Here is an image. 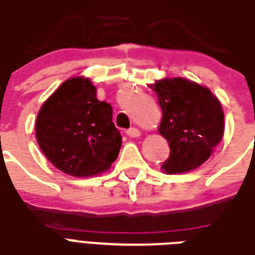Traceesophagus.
I'll use <instances>...</instances> for the list:
<instances>
[{"label": "esophagus", "mask_w": 255, "mask_h": 255, "mask_svg": "<svg viewBox=\"0 0 255 255\" xmlns=\"http://www.w3.org/2000/svg\"><path fill=\"white\" fill-rule=\"evenodd\" d=\"M139 130L137 128H130V129L126 130V135H129L131 138H135V137H139Z\"/></svg>", "instance_id": "obj_1"}]
</instances>
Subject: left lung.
<instances>
[{
  "label": "left lung",
  "instance_id": "1",
  "mask_svg": "<svg viewBox=\"0 0 255 255\" xmlns=\"http://www.w3.org/2000/svg\"><path fill=\"white\" fill-rule=\"evenodd\" d=\"M150 89L162 110L158 131L171 148L162 169L183 173L202 165L223 137L221 102L207 87L183 78L158 80Z\"/></svg>",
  "mask_w": 255,
  "mask_h": 255
}]
</instances>
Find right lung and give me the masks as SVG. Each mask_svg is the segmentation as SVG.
<instances>
[{
    "instance_id": "obj_1",
    "label": "right lung",
    "mask_w": 255,
    "mask_h": 255,
    "mask_svg": "<svg viewBox=\"0 0 255 255\" xmlns=\"http://www.w3.org/2000/svg\"><path fill=\"white\" fill-rule=\"evenodd\" d=\"M95 91L89 79H68L37 114L40 149L57 169L75 177L107 171L122 143L110 103L98 101Z\"/></svg>"
}]
</instances>
